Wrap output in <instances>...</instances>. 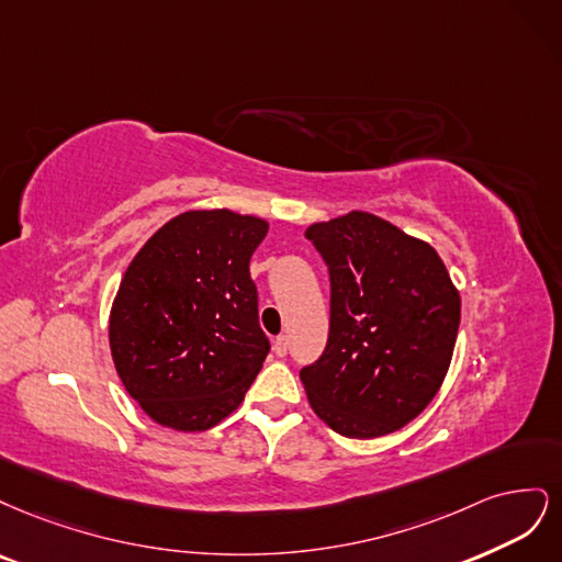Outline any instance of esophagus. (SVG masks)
I'll use <instances>...</instances> for the list:
<instances>
[{
	"mask_svg": "<svg viewBox=\"0 0 562 562\" xmlns=\"http://www.w3.org/2000/svg\"><path fill=\"white\" fill-rule=\"evenodd\" d=\"M273 350H276V355H278V357H284V355L289 352V336H284V334H282V336H278V338H276V346H273Z\"/></svg>",
	"mask_w": 562,
	"mask_h": 562,
	"instance_id": "obj_1",
	"label": "esophagus"
}]
</instances>
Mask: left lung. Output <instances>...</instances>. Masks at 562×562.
Wrapping results in <instances>:
<instances>
[{"instance_id":"obj_1","label":"left lung","mask_w":562,"mask_h":562,"mask_svg":"<svg viewBox=\"0 0 562 562\" xmlns=\"http://www.w3.org/2000/svg\"><path fill=\"white\" fill-rule=\"evenodd\" d=\"M329 268L322 357L301 369L307 402L334 431L375 439L427 408L450 367L460 294L431 245L369 212L307 226Z\"/></svg>"}]
</instances>
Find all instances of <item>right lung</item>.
Listing matches in <instances>:
<instances>
[{"label": "right lung", "instance_id": "add662e5", "mask_svg": "<svg viewBox=\"0 0 562 562\" xmlns=\"http://www.w3.org/2000/svg\"><path fill=\"white\" fill-rule=\"evenodd\" d=\"M259 216L191 210L131 261L110 317L121 383L162 427L205 431L245 400L270 350L249 259Z\"/></svg>", "mask_w": 562, "mask_h": 562}]
</instances>
